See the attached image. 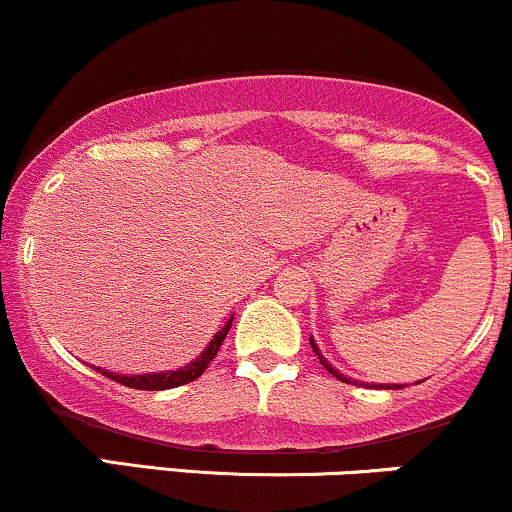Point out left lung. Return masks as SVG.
Returning a JSON list of instances; mask_svg holds the SVG:
<instances>
[{"instance_id": "left-lung-1", "label": "left lung", "mask_w": 512, "mask_h": 512, "mask_svg": "<svg viewBox=\"0 0 512 512\" xmlns=\"http://www.w3.org/2000/svg\"><path fill=\"white\" fill-rule=\"evenodd\" d=\"M310 346H313V351H315V354H317V358H320V363H322V366H325L327 370H330V373L334 375V378H337V380H342V383H349V385H366V383H358V380H354V378H349V375L339 373V370L334 368L332 363H327V358L320 354V349H317V344H315V339H313V337H310ZM419 383H421V380H419ZM368 387H375V390H383V387H385V390H399V387H404V385H383V383H370Z\"/></svg>"}]
</instances>
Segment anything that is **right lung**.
I'll list each match as a JSON object with an SVG mask.
<instances>
[{
    "label": "right lung",
    "mask_w": 512,
    "mask_h": 512,
    "mask_svg": "<svg viewBox=\"0 0 512 512\" xmlns=\"http://www.w3.org/2000/svg\"><path fill=\"white\" fill-rule=\"evenodd\" d=\"M231 322H233V317H228L226 325H223L221 330L214 334V339H211L207 346H204L202 354H199L197 358H192V361L182 368L161 370V373H142V375H122V373H110V370L98 368V366H93V368H96L98 373H103L105 378L115 380V383H120V385L134 387V390H170V387L192 383V380H197L199 375L207 370L209 363L214 361L216 351H219V346L223 344V339H226L228 330H231Z\"/></svg>",
    "instance_id": "1"
}]
</instances>
